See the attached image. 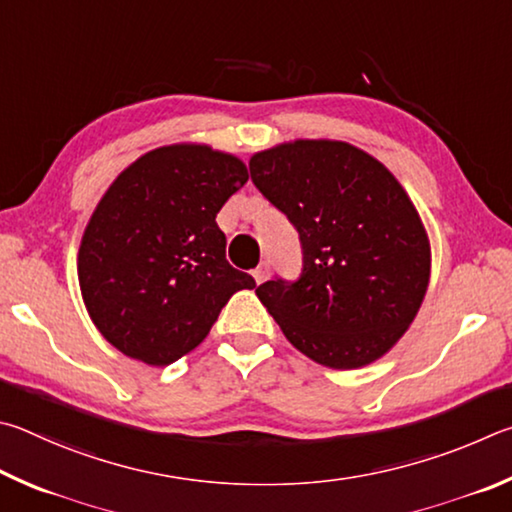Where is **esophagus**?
<instances>
[{"label": "esophagus", "mask_w": 512, "mask_h": 512, "mask_svg": "<svg viewBox=\"0 0 512 512\" xmlns=\"http://www.w3.org/2000/svg\"><path fill=\"white\" fill-rule=\"evenodd\" d=\"M267 276H270V263H261V265H258L256 267V270H254V281L258 283V285H261L263 281H267Z\"/></svg>", "instance_id": "obj_1"}]
</instances>
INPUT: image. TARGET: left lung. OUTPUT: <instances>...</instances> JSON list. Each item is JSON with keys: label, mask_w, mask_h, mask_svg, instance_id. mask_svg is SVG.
<instances>
[{"label": "left lung", "mask_w": 512, "mask_h": 512, "mask_svg": "<svg viewBox=\"0 0 512 512\" xmlns=\"http://www.w3.org/2000/svg\"><path fill=\"white\" fill-rule=\"evenodd\" d=\"M251 182L299 231L297 281L256 294L288 342L330 369L380 360L416 319L432 249L391 170L346 141L297 139L249 159Z\"/></svg>", "instance_id": "8db88e82"}]
</instances>
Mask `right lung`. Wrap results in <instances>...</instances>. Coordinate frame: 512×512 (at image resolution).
I'll list each match as a JSON object with an SVG mask.
<instances>
[{"mask_svg": "<svg viewBox=\"0 0 512 512\" xmlns=\"http://www.w3.org/2000/svg\"><path fill=\"white\" fill-rule=\"evenodd\" d=\"M247 166L204 143L141 155L107 188L78 249L85 308L132 360L168 366L209 335L220 310L256 281L227 261L215 215Z\"/></svg>", "mask_w": 512, "mask_h": 512, "instance_id": "right-lung-1", "label": "right lung"}]
</instances>
